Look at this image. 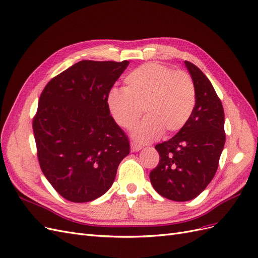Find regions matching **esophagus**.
Wrapping results in <instances>:
<instances>
[{
	"label": "esophagus",
	"instance_id": "1",
	"mask_svg": "<svg viewBox=\"0 0 258 258\" xmlns=\"http://www.w3.org/2000/svg\"><path fill=\"white\" fill-rule=\"evenodd\" d=\"M130 145H131V152H134V153H135V152H139V151L142 150V146L139 145V144L131 143Z\"/></svg>",
	"mask_w": 258,
	"mask_h": 258
}]
</instances>
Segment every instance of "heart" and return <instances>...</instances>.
<instances>
[{"label":"heart","instance_id":"obj_1","mask_svg":"<svg viewBox=\"0 0 258 258\" xmlns=\"http://www.w3.org/2000/svg\"><path fill=\"white\" fill-rule=\"evenodd\" d=\"M124 89L112 88L108 92L107 107L123 129L134 127L143 110L146 118L132 132L138 142H152L163 131L172 135L188 121L196 103V91L186 72L146 63L124 77Z\"/></svg>","mask_w":258,"mask_h":258}]
</instances>
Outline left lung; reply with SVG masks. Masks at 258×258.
<instances>
[{"instance_id":"8db88e82","label":"left lung","mask_w":258,"mask_h":258,"mask_svg":"<svg viewBox=\"0 0 258 258\" xmlns=\"http://www.w3.org/2000/svg\"><path fill=\"white\" fill-rule=\"evenodd\" d=\"M196 91L188 121L166 142L155 146L159 163L150 173L154 189L173 201L196 198L212 181L225 145L224 108L201 70L185 61Z\"/></svg>"}]
</instances>
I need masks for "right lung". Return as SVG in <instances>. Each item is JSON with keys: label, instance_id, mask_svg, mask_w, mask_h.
Masks as SVG:
<instances>
[{"label": "right lung", "instance_id": "1", "mask_svg": "<svg viewBox=\"0 0 258 258\" xmlns=\"http://www.w3.org/2000/svg\"><path fill=\"white\" fill-rule=\"evenodd\" d=\"M129 61L77 62L46 85L33 118L37 158L62 197L88 202L104 195L130 152L111 116L107 95Z\"/></svg>", "mask_w": 258, "mask_h": 258}]
</instances>
